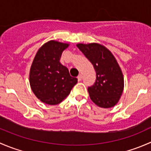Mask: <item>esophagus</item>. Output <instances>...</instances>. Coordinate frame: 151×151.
<instances>
[{
	"instance_id": "34e87169",
	"label": "esophagus",
	"mask_w": 151,
	"mask_h": 151,
	"mask_svg": "<svg viewBox=\"0 0 151 151\" xmlns=\"http://www.w3.org/2000/svg\"><path fill=\"white\" fill-rule=\"evenodd\" d=\"M77 79H78V81H81V80H82V75H81V74L78 75V77H77Z\"/></svg>"
}]
</instances>
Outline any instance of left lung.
<instances>
[{"instance_id":"1","label":"left lung","mask_w":151,"mask_h":151,"mask_svg":"<svg viewBox=\"0 0 151 151\" xmlns=\"http://www.w3.org/2000/svg\"><path fill=\"white\" fill-rule=\"evenodd\" d=\"M77 47L91 61L96 72V82L88 91L93 102L102 108L114 106L124 88L122 71L112 53L98 43L77 44Z\"/></svg>"}]
</instances>
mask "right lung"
Instances as JSON below:
<instances>
[{"instance_id":"obj_1","label":"right lung","mask_w":151,"mask_h":151,"mask_svg":"<svg viewBox=\"0 0 151 151\" xmlns=\"http://www.w3.org/2000/svg\"><path fill=\"white\" fill-rule=\"evenodd\" d=\"M68 46L67 43L49 41L39 49L33 59L29 74L30 88L45 104H60L77 84V79L71 77L67 67L60 62L62 52Z\"/></svg>"}]
</instances>
